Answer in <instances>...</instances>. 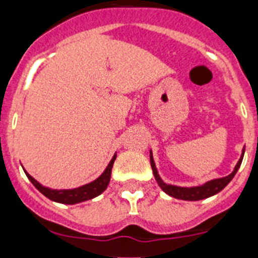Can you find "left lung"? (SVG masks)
I'll return each instance as SVG.
<instances>
[{"instance_id": "8db88e82", "label": "left lung", "mask_w": 258, "mask_h": 258, "mask_svg": "<svg viewBox=\"0 0 258 258\" xmlns=\"http://www.w3.org/2000/svg\"><path fill=\"white\" fill-rule=\"evenodd\" d=\"M239 165L240 164H236L235 169L234 172L231 173L230 175L225 177V178H220V179H214V181L208 182L204 186H200V187H177V186H172V184H166L161 181V178L157 174V170L155 168V163L152 160L151 156V166H152V172H154L155 179L157 181L159 186L161 187V190L164 192H166L169 197L175 198V199H181V200H202V199H207L209 197H213L216 194L220 192L221 190L226 187L227 183L232 179V177L235 175L236 170H238Z\"/></svg>"}]
</instances>
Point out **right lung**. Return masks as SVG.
I'll return each instance as SVG.
<instances>
[{
    "label": "right lung",
    "instance_id": "obj_1",
    "mask_svg": "<svg viewBox=\"0 0 258 258\" xmlns=\"http://www.w3.org/2000/svg\"><path fill=\"white\" fill-rule=\"evenodd\" d=\"M111 165V163H109ZM107 168L104 170L103 174L98 179H95L92 183L81 186L79 188H74V190H49L46 187H42L40 184V187H42L45 195L50 198L51 200H55L59 203H64V204H76L80 202H85V200L93 199V198L101 195L104 190L107 188L109 183V178H111V168ZM35 181V179H33ZM36 182V181H35Z\"/></svg>",
    "mask_w": 258,
    "mask_h": 258
}]
</instances>
